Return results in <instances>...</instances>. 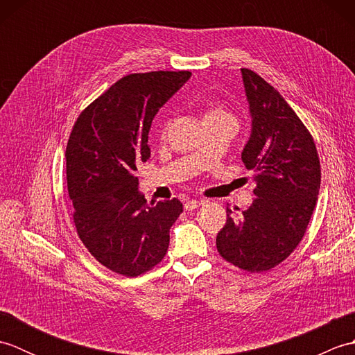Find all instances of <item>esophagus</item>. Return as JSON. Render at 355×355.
Returning a JSON list of instances; mask_svg holds the SVG:
<instances>
[{
  "label": "esophagus",
  "mask_w": 355,
  "mask_h": 355,
  "mask_svg": "<svg viewBox=\"0 0 355 355\" xmlns=\"http://www.w3.org/2000/svg\"><path fill=\"white\" fill-rule=\"evenodd\" d=\"M202 202H205V200H187L186 202H184V209L186 210H193V209H197V207H200Z\"/></svg>",
  "instance_id": "34e87169"
}]
</instances>
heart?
I'll list each match as a JSON object with an SVG mask.
<instances>
[{
    "label": "heart",
    "mask_w": 355,
    "mask_h": 355,
    "mask_svg": "<svg viewBox=\"0 0 355 355\" xmlns=\"http://www.w3.org/2000/svg\"><path fill=\"white\" fill-rule=\"evenodd\" d=\"M218 116H230V114L221 108H214V110H210L205 117H218Z\"/></svg>",
    "instance_id": "obj_1"
}]
</instances>
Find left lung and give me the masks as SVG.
<instances>
[{
    "mask_svg": "<svg viewBox=\"0 0 355 355\" xmlns=\"http://www.w3.org/2000/svg\"><path fill=\"white\" fill-rule=\"evenodd\" d=\"M241 73L252 117L241 158L254 172L256 198L236 216L227 207L216 248L233 266L258 273L288 258L304 238L320 189V162L311 134L277 89L252 70Z\"/></svg>",
    "mask_w": 355,
    "mask_h": 355,
    "instance_id": "left-lung-1",
    "label": "left lung"
}]
</instances>
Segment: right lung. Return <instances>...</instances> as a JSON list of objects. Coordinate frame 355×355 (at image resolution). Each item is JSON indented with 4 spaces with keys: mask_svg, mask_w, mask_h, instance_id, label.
<instances>
[{
    "mask_svg": "<svg viewBox=\"0 0 355 355\" xmlns=\"http://www.w3.org/2000/svg\"><path fill=\"white\" fill-rule=\"evenodd\" d=\"M191 71L130 74L80 112L67 143V186L78 235L114 273L139 276L169 247V229L183 212L177 198L148 205L137 164L150 157L148 134L163 105Z\"/></svg>",
    "mask_w": 355,
    "mask_h": 355,
    "instance_id": "1",
    "label": "right lung"
}]
</instances>
